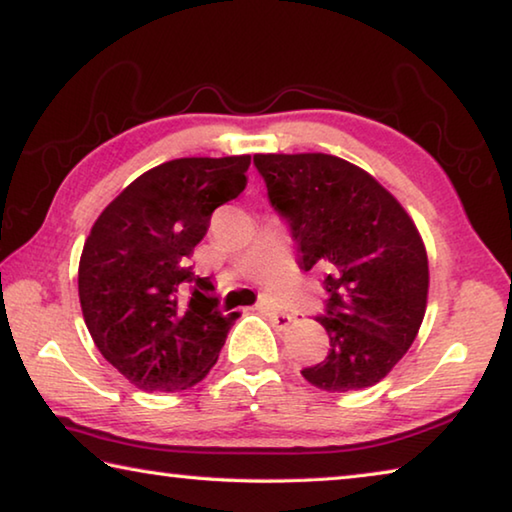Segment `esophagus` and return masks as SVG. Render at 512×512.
I'll return each instance as SVG.
<instances>
[{
    "label": "esophagus",
    "mask_w": 512,
    "mask_h": 512,
    "mask_svg": "<svg viewBox=\"0 0 512 512\" xmlns=\"http://www.w3.org/2000/svg\"><path fill=\"white\" fill-rule=\"evenodd\" d=\"M257 309L262 311V314H264L268 320H271L273 327H277V329H287V327L293 323V316L287 314V311H277V309L268 307V305H257Z\"/></svg>",
    "instance_id": "1"
}]
</instances>
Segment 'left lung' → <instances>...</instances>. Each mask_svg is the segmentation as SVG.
Instances as JSON below:
<instances>
[{
  "label": "left lung",
  "mask_w": 512,
  "mask_h": 512,
  "mask_svg": "<svg viewBox=\"0 0 512 512\" xmlns=\"http://www.w3.org/2000/svg\"><path fill=\"white\" fill-rule=\"evenodd\" d=\"M275 212L289 223L300 268L327 273V357L302 370L329 393L375 386L415 341L427 309L429 262L404 207L336 155L257 153Z\"/></svg>",
  "instance_id": "obj_1"
}]
</instances>
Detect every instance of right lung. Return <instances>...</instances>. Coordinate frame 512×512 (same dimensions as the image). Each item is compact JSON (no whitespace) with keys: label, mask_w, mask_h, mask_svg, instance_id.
Returning a JSON list of instances; mask_svg holds the SVG:
<instances>
[{"label":"right lung","mask_w":512,"mask_h":512,"mask_svg":"<svg viewBox=\"0 0 512 512\" xmlns=\"http://www.w3.org/2000/svg\"><path fill=\"white\" fill-rule=\"evenodd\" d=\"M250 155L180 158L142 173L85 239L79 298L103 359L142 391H185L219 359L237 311L189 266L216 207L246 187ZM185 290L189 297H183Z\"/></svg>","instance_id":"obj_1"}]
</instances>
